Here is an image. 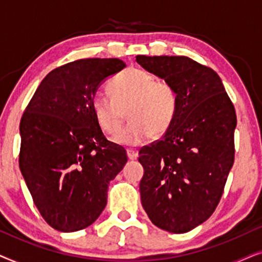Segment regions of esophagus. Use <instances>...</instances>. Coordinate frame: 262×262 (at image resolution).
I'll return each mask as SVG.
<instances>
[{
  "instance_id": "1",
  "label": "esophagus",
  "mask_w": 262,
  "mask_h": 262,
  "mask_svg": "<svg viewBox=\"0 0 262 262\" xmlns=\"http://www.w3.org/2000/svg\"><path fill=\"white\" fill-rule=\"evenodd\" d=\"M127 157L130 160H137L138 157V151L134 149H127Z\"/></svg>"
}]
</instances>
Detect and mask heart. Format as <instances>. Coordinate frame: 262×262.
I'll use <instances>...</instances> for the list:
<instances>
[{"instance_id": "1", "label": "heart", "mask_w": 262, "mask_h": 262, "mask_svg": "<svg viewBox=\"0 0 262 262\" xmlns=\"http://www.w3.org/2000/svg\"><path fill=\"white\" fill-rule=\"evenodd\" d=\"M108 91L112 96H93V114L103 132L116 136L127 112L130 123L117 138L123 144L137 145L152 135L166 134L177 118L179 96L174 85L144 70L121 71L110 81Z\"/></svg>"}]
</instances>
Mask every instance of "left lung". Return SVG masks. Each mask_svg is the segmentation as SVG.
<instances>
[{
  "label": "left lung",
  "instance_id": "1",
  "mask_svg": "<svg viewBox=\"0 0 262 262\" xmlns=\"http://www.w3.org/2000/svg\"><path fill=\"white\" fill-rule=\"evenodd\" d=\"M174 85L179 110L163 137L139 151V191L150 221L184 234L214 212L235 160L236 113L214 70L185 56H137Z\"/></svg>",
  "mask_w": 262,
  "mask_h": 262
}]
</instances>
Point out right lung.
<instances>
[{
    "label": "right lung",
    "instance_id": "1",
    "mask_svg": "<svg viewBox=\"0 0 262 262\" xmlns=\"http://www.w3.org/2000/svg\"><path fill=\"white\" fill-rule=\"evenodd\" d=\"M126 67L118 58H85L46 75L20 121L19 166L46 223L63 232L89 227L107 204L110 181L127 162L107 141L92 110L101 82Z\"/></svg>",
    "mask_w": 262,
    "mask_h": 262
}]
</instances>
